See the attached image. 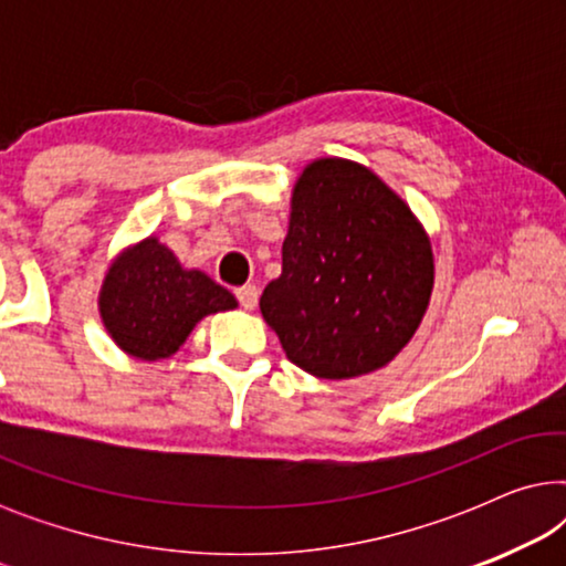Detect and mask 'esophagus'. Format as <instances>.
I'll list each match as a JSON object with an SVG mask.
<instances>
[{"instance_id":"obj_1","label":"esophagus","mask_w":566,"mask_h":566,"mask_svg":"<svg viewBox=\"0 0 566 566\" xmlns=\"http://www.w3.org/2000/svg\"><path fill=\"white\" fill-rule=\"evenodd\" d=\"M258 296H260V291H258V285H254V283H247V285H242V289H237V301L244 308L258 306Z\"/></svg>"}]
</instances>
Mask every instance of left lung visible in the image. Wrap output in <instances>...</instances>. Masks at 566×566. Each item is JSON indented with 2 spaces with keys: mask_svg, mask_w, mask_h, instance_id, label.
<instances>
[{
  "mask_svg": "<svg viewBox=\"0 0 566 566\" xmlns=\"http://www.w3.org/2000/svg\"><path fill=\"white\" fill-rule=\"evenodd\" d=\"M432 291L430 239L370 169L319 159L293 188L283 273L260 312L306 374L353 378L412 339Z\"/></svg>",
  "mask_w": 566,
  "mask_h": 566,
  "instance_id": "obj_1",
  "label": "left lung"
}]
</instances>
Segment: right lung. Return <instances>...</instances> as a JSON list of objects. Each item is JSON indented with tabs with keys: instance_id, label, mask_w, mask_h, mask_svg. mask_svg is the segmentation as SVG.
I'll list each match as a JSON object with an SVG mask.
<instances>
[{
	"instance_id": "1",
	"label": "right lung",
	"mask_w": 566,
	"mask_h": 566,
	"mask_svg": "<svg viewBox=\"0 0 566 566\" xmlns=\"http://www.w3.org/2000/svg\"><path fill=\"white\" fill-rule=\"evenodd\" d=\"M237 298L200 270H182L157 239H146L111 268L99 314L118 347L142 360L180 350L206 314L234 308Z\"/></svg>"
}]
</instances>
